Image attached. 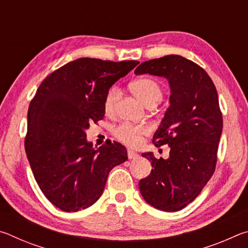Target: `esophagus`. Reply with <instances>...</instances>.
<instances>
[{
  "mask_svg": "<svg viewBox=\"0 0 248 248\" xmlns=\"http://www.w3.org/2000/svg\"><path fill=\"white\" fill-rule=\"evenodd\" d=\"M138 156H139V154H138L137 152H134V151H132V150H129L128 151V157H129V159L138 158Z\"/></svg>",
  "mask_w": 248,
  "mask_h": 248,
  "instance_id": "esophagus-1",
  "label": "esophagus"
}]
</instances>
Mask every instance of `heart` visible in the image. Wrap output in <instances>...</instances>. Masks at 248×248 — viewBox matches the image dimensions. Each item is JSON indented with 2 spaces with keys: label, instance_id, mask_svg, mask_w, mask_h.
Here are the masks:
<instances>
[{
  "label": "heart",
  "instance_id": "heart-1",
  "mask_svg": "<svg viewBox=\"0 0 248 248\" xmlns=\"http://www.w3.org/2000/svg\"><path fill=\"white\" fill-rule=\"evenodd\" d=\"M131 93L140 99L145 106L153 107L163 97V89L157 81L151 78H140L129 84ZM119 90L112 86L106 92L104 98V111L106 115H112L115 112L116 104L119 99ZM114 134L117 139L130 146L139 145L143 137L149 133V129L145 125L120 124L114 128Z\"/></svg>",
  "mask_w": 248,
  "mask_h": 248
}]
</instances>
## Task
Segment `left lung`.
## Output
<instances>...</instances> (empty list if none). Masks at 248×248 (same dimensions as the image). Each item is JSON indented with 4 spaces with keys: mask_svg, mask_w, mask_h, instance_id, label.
I'll return each mask as SVG.
<instances>
[{
    "mask_svg": "<svg viewBox=\"0 0 248 248\" xmlns=\"http://www.w3.org/2000/svg\"><path fill=\"white\" fill-rule=\"evenodd\" d=\"M134 73L164 77L170 85V106L153 137L156 146H170V157L142 154L153 170L139 187L154 208L178 211L197 198L215 173L223 127L217 92L200 65L177 54L142 62Z\"/></svg>",
    "mask_w": 248,
    "mask_h": 248,
    "instance_id": "obj_1",
    "label": "left lung"
}]
</instances>
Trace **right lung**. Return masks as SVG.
I'll return each instance as SVG.
<instances>
[{"label": "right lung", "mask_w": 248, "mask_h": 248, "mask_svg": "<svg viewBox=\"0 0 248 248\" xmlns=\"http://www.w3.org/2000/svg\"><path fill=\"white\" fill-rule=\"evenodd\" d=\"M139 61L79 58L46 78L28 108L25 150L41 191L57 208L74 212L102 196L109 171L128 159L118 142L93 149L90 124L104 119L106 92Z\"/></svg>", "instance_id": "right-lung-1"}]
</instances>
